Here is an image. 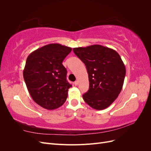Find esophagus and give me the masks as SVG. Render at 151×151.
<instances>
[{
	"label": "esophagus",
	"instance_id": "34e87169",
	"mask_svg": "<svg viewBox=\"0 0 151 151\" xmlns=\"http://www.w3.org/2000/svg\"><path fill=\"white\" fill-rule=\"evenodd\" d=\"M74 84H75L76 86H78V84H79V81H76L74 82Z\"/></svg>",
	"mask_w": 151,
	"mask_h": 151
}]
</instances>
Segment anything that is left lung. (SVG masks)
Returning <instances> with one entry per match:
<instances>
[{"instance_id": "8db88e82", "label": "left lung", "mask_w": 151, "mask_h": 151, "mask_svg": "<svg viewBox=\"0 0 151 151\" xmlns=\"http://www.w3.org/2000/svg\"><path fill=\"white\" fill-rule=\"evenodd\" d=\"M88 70L89 89L83 95L84 101L95 109H106L120 93L126 69L115 50L99 45L73 48Z\"/></svg>"}]
</instances>
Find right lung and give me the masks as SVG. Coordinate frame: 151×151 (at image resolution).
Returning <instances> with one entry per match:
<instances>
[{"instance_id":"right-lung-1","label":"right lung","mask_w":151,"mask_h":151,"mask_svg":"<svg viewBox=\"0 0 151 151\" xmlns=\"http://www.w3.org/2000/svg\"><path fill=\"white\" fill-rule=\"evenodd\" d=\"M71 50L51 43L35 50L26 59L23 70L26 87L34 101L45 109H57L66 101L72 85L66 79L62 62Z\"/></svg>"}]
</instances>
